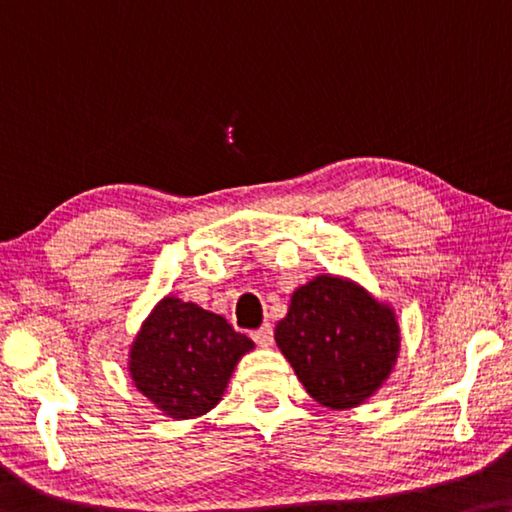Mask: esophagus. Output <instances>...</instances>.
Here are the masks:
<instances>
[{
  "instance_id": "34e87169",
  "label": "esophagus",
  "mask_w": 512,
  "mask_h": 512,
  "mask_svg": "<svg viewBox=\"0 0 512 512\" xmlns=\"http://www.w3.org/2000/svg\"><path fill=\"white\" fill-rule=\"evenodd\" d=\"M253 339H255L257 346L269 348V346L273 344V328H271V323H264L262 328L255 330V332H253Z\"/></svg>"
}]
</instances>
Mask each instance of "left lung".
I'll return each mask as SVG.
<instances>
[{
  "instance_id": "8db88e82",
  "label": "left lung",
  "mask_w": 512,
  "mask_h": 512,
  "mask_svg": "<svg viewBox=\"0 0 512 512\" xmlns=\"http://www.w3.org/2000/svg\"><path fill=\"white\" fill-rule=\"evenodd\" d=\"M275 344L314 401L344 410L383 387L399 358L401 328L392 307L358 282L326 273L291 294Z\"/></svg>"
}]
</instances>
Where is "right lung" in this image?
<instances>
[{"label": "right lung", "mask_w": 512, "mask_h": 512, "mask_svg": "<svg viewBox=\"0 0 512 512\" xmlns=\"http://www.w3.org/2000/svg\"><path fill=\"white\" fill-rule=\"evenodd\" d=\"M253 339L221 314L175 296L161 298L129 348L136 389L173 419H196L221 401L237 362Z\"/></svg>", "instance_id": "add662e5"}]
</instances>
